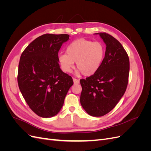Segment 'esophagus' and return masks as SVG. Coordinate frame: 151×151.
<instances>
[{
	"label": "esophagus",
	"mask_w": 151,
	"mask_h": 151,
	"mask_svg": "<svg viewBox=\"0 0 151 151\" xmlns=\"http://www.w3.org/2000/svg\"><path fill=\"white\" fill-rule=\"evenodd\" d=\"M73 81H74V84H79V81L78 79H75V78H73Z\"/></svg>",
	"instance_id": "obj_1"
}]
</instances>
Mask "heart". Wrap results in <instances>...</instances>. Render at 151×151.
<instances>
[{
	"mask_svg": "<svg viewBox=\"0 0 151 151\" xmlns=\"http://www.w3.org/2000/svg\"><path fill=\"white\" fill-rule=\"evenodd\" d=\"M104 55L105 47L102 43L80 38L68 45L66 53L60 54L58 60L65 72H70L76 62L77 68L83 74L90 76L98 70Z\"/></svg>",
	"mask_w": 151,
	"mask_h": 151,
	"instance_id": "b5f03b06",
	"label": "heart"
}]
</instances>
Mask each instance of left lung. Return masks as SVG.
Here are the masks:
<instances>
[{"label": "left lung", "mask_w": 151, "mask_h": 151, "mask_svg": "<svg viewBox=\"0 0 151 151\" xmlns=\"http://www.w3.org/2000/svg\"><path fill=\"white\" fill-rule=\"evenodd\" d=\"M99 35L106 45V52L98 70L81 79L80 102L84 110L93 116H102L115 107L124 94L129 80V56L122 44L105 33Z\"/></svg>", "instance_id": "1"}]
</instances>
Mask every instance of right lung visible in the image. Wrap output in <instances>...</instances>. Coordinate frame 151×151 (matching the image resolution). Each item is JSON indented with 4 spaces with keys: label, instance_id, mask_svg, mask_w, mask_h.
Listing matches in <instances>:
<instances>
[{
    "label": "right lung",
    "instance_id": "1",
    "mask_svg": "<svg viewBox=\"0 0 151 151\" xmlns=\"http://www.w3.org/2000/svg\"><path fill=\"white\" fill-rule=\"evenodd\" d=\"M67 34H45L33 40L21 55L17 83L22 96L36 115L50 118L62 109L72 77L60 69L58 53Z\"/></svg>",
    "mask_w": 151,
    "mask_h": 151
}]
</instances>
